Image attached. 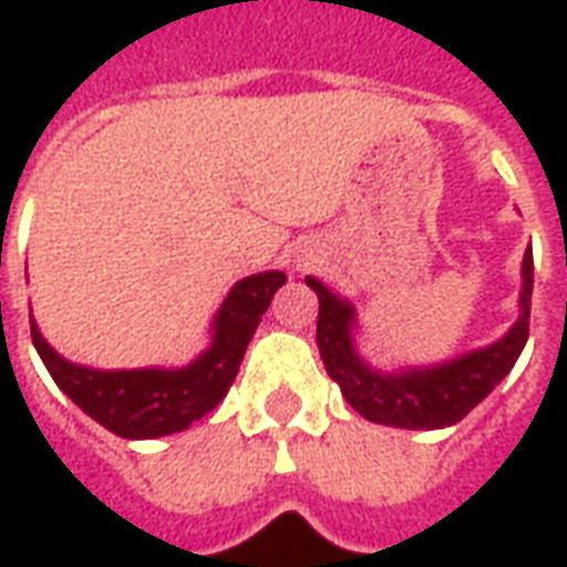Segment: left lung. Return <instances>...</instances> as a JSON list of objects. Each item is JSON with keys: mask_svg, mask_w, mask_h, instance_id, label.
Wrapping results in <instances>:
<instances>
[{"mask_svg": "<svg viewBox=\"0 0 567 567\" xmlns=\"http://www.w3.org/2000/svg\"><path fill=\"white\" fill-rule=\"evenodd\" d=\"M307 285L319 297L316 343L322 352L324 371L338 383L343 399L371 423H386L402 430H442L463 421L509 374L518 352L525 350L528 316H532L534 257L528 248L522 260L518 319L504 338L430 368L378 371L368 365L352 343L355 310L350 300L328 291L312 276H307Z\"/></svg>", "mask_w": 567, "mask_h": 567, "instance_id": "1", "label": "left lung"}]
</instances>
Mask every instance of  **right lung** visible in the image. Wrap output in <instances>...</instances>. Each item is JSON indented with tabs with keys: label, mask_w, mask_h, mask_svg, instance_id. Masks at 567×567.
Segmentation results:
<instances>
[{
	"label": "right lung",
	"mask_w": 567,
	"mask_h": 567,
	"mask_svg": "<svg viewBox=\"0 0 567 567\" xmlns=\"http://www.w3.org/2000/svg\"><path fill=\"white\" fill-rule=\"evenodd\" d=\"M282 285L285 272L279 270L257 272L233 285L212 324V347L184 368H85L51 350L33 316L30 334L54 383L89 417L122 439H159L187 430L227 395L239 374L248 340L255 338L260 316Z\"/></svg>",
	"instance_id": "obj_1"
}]
</instances>
